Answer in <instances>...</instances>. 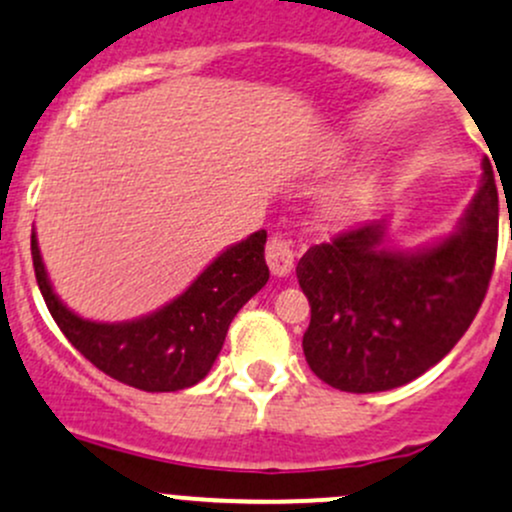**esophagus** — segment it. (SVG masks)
<instances>
[{
    "instance_id": "obj_1",
    "label": "esophagus",
    "mask_w": 512,
    "mask_h": 512,
    "mask_svg": "<svg viewBox=\"0 0 512 512\" xmlns=\"http://www.w3.org/2000/svg\"><path fill=\"white\" fill-rule=\"evenodd\" d=\"M266 263L273 276H288L295 263V251L291 241H286L283 236H271L266 244Z\"/></svg>"
}]
</instances>
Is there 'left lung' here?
Instances as JSON below:
<instances>
[{
	"label": "left lung",
	"mask_w": 512,
	"mask_h": 512,
	"mask_svg": "<svg viewBox=\"0 0 512 512\" xmlns=\"http://www.w3.org/2000/svg\"><path fill=\"white\" fill-rule=\"evenodd\" d=\"M498 251V189L488 160L458 229L419 251L384 246V221L310 246L295 276L310 303L303 352L340 392H384L424 374L476 318Z\"/></svg>",
	"instance_id": "8db88e82"
}]
</instances>
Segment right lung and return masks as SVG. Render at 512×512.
<instances>
[{"label": "right lung", "instance_id": "right-lung-1", "mask_svg": "<svg viewBox=\"0 0 512 512\" xmlns=\"http://www.w3.org/2000/svg\"><path fill=\"white\" fill-rule=\"evenodd\" d=\"M263 246L261 229L229 246L187 291L155 313L128 323H96L61 303L31 234L36 283L61 333L100 372L142 392H179L207 377L234 315L266 286Z\"/></svg>", "mask_w": 512, "mask_h": 512}]
</instances>
